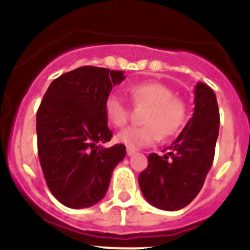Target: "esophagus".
<instances>
[{
    "label": "esophagus",
    "instance_id": "1",
    "mask_svg": "<svg viewBox=\"0 0 250 250\" xmlns=\"http://www.w3.org/2000/svg\"><path fill=\"white\" fill-rule=\"evenodd\" d=\"M135 152H136L135 149H132V147H126V154H127V155H129V156L134 155Z\"/></svg>",
    "mask_w": 250,
    "mask_h": 250
}]
</instances>
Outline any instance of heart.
I'll return each instance as SVG.
<instances>
[{
    "label": "heart",
    "instance_id": "1",
    "mask_svg": "<svg viewBox=\"0 0 250 250\" xmlns=\"http://www.w3.org/2000/svg\"><path fill=\"white\" fill-rule=\"evenodd\" d=\"M132 103L146 105L143 126H130L118 134L116 139L129 147H143L155 144L160 138H171L182 129L187 116L185 104L174 91L160 83H141L129 87ZM105 115L116 127H123L130 118L126 103L118 95H109L105 100Z\"/></svg>",
    "mask_w": 250,
    "mask_h": 250
}]
</instances>
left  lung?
<instances>
[{"label": "left lung", "instance_id": "obj_1", "mask_svg": "<svg viewBox=\"0 0 250 250\" xmlns=\"http://www.w3.org/2000/svg\"><path fill=\"white\" fill-rule=\"evenodd\" d=\"M194 112L164 156L150 154L139 175L145 199L163 210H179L194 200L214 160L219 135V109L213 90L203 83L194 89Z\"/></svg>", "mask_w": 250, "mask_h": 250}]
</instances>
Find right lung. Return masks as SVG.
<instances>
[{
	"label": "right lung",
	"mask_w": 250,
	"mask_h": 250,
	"mask_svg": "<svg viewBox=\"0 0 250 250\" xmlns=\"http://www.w3.org/2000/svg\"><path fill=\"white\" fill-rule=\"evenodd\" d=\"M125 80L123 71L83 66L51 83L36 116L37 150L46 184L61 204L92 207L105 196L125 145L104 147L112 132L106 98Z\"/></svg>",
	"instance_id": "1"
}]
</instances>
